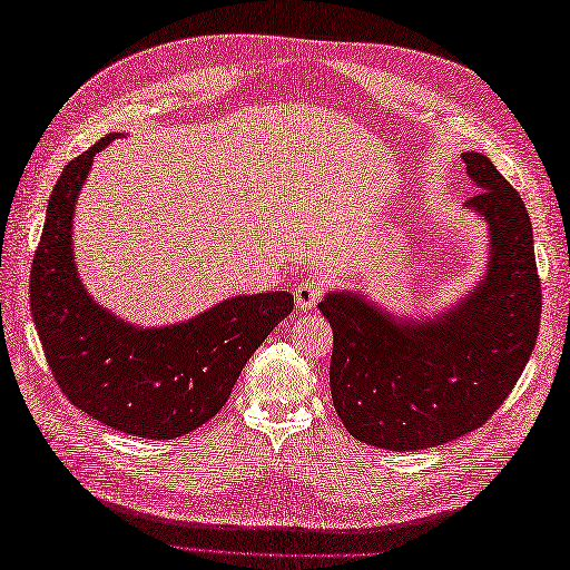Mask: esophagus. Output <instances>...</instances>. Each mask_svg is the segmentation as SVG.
Masks as SVG:
<instances>
[{
  "mask_svg": "<svg viewBox=\"0 0 570 570\" xmlns=\"http://www.w3.org/2000/svg\"><path fill=\"white\" fill-rule=\"evenodd\" d=\"M323 292H325V284L321 282V278H311V276L304 278V282H301L296 286V292H294L296 308L298 311H313L318 306Z\"/></svg>",
  "mask_w": 570,
  "mask_h": 570,
  "instance_id": "1",
  "label": "esophagus"
}]
</instances>
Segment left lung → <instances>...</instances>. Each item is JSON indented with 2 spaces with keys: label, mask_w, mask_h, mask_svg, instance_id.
<instances>
[{
  "label": "left lung",
  "mask_w": 570,
  "mask_h": 570,
  "mask_svg": "<svg viewBox=\"0 0 570 570\" xmlns=\"http://www.w3.org/2000/svg\"><path fill=\"white\" fill-rule=\"evenodd\" d=\"M463 159L480 190L465 208L488 225L480 282L453 306L419 318H396L350 288L318 304L333 328L337 416L353 439L384 451H423L480 429L537 345L541 284L524 200L485 154Z\"/></svg>",
  "instance_id": "left-lung-1"
}]
</instances>
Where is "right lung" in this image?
I'll list each match as a JSON object with an SVG mask.
<instances>
[{"label":"right lung","instance_id":"1","mask_svg":"<svg viewBox=\"0 0 570 570\" xmlns=\"http://www.w3.org/2000/svg\"><path fill=\"white\" fill-rule=\"evenodd\" d=\"M102 137L70 161L51 193L31 266V316L60 390L85 414L139 439L171 441L210 421L242 367L288 313L294 296H233L198 316L137 325L100 306L72 252V215Z\"/></svg>","mask_w":570,"mask_h":570}]
</instances>
